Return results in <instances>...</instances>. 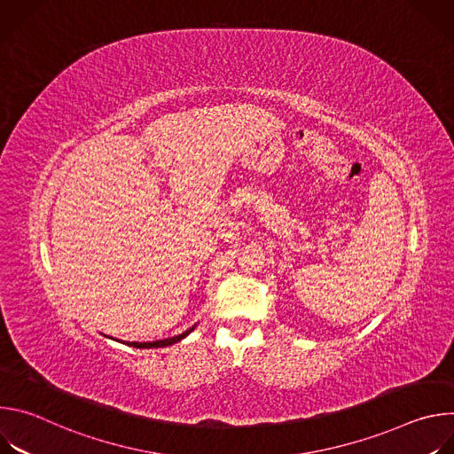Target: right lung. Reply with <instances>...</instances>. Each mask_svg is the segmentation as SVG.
Listing matches in <instances>:
<instances>
[{
    "label": "right lung",
    "mask_w": 454,
    "mask_h": 454,
    "mask_svg": "<svg viewBox=\"0 0 454 454\" xmlns=\"http://www.w3.org/2000/svg\"><path fill=\"white\" fill-rule=\"evenodd\" d=\"M192 331H193V327H192V329H188V331H184L183 334L174 336V338H168V340H160V341H153V343H137V341H133V343H127V345H129V347H135V348H158V347H168V345H174V343L181 341V340H183L184 336H188Z\"/></svg>",
    "instance_id": "1"
}]
</instances>
